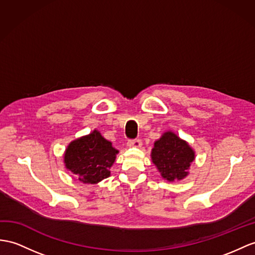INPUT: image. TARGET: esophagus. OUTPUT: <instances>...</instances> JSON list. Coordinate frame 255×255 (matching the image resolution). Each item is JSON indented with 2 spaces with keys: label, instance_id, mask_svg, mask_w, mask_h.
I'll use <instances>...</instances> for the list:
<instances>
[{
  "label": "esophagus",
  "instance_id": "1",
  "mask_svg": "<svg viewBox=\"0 0 255 255\" xmlns=\"http://www.w3.org/2000/svg\"><path fill=\"white\" fill-rule=\"evenodd\" d=\"M128 147H134V148H139L141 146V140L136 138V139H129L128 141Z\"/></svg>",
  "mask_w": 255,
  "mask_h": 255
}]
</instances>
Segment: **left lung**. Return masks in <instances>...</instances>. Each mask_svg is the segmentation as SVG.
<instances>
[{"label":"left lung","instance_id":"obj_1","mask_svg":"<svg viewBox=\"0 0 255 255\" xmlns=\"http://www.w3.org/2000/svg\"><path fill=\"white\" fill-rule=\"evenodd\" d=\"M151 159L166 181H181L188 175L189 166L195 160V151L187 141L169 131L154 141Z\"/></svg>","mask_w":255,"mask_h":255}]
</instances>
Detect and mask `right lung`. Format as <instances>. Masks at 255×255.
<instances>
[{
    "label": "right lung",
    "mask_w": 255,
    "mask_h": 255,
    "mask_svg": "<svg viewBox=\"0 0 255 255\" xmlns=\"http://www.w3.org/2000/svg\"><path fill=\"white\" fill-rule=\"evenodd\" d=\"M119 152L97 129L71 141L67 147L64 162L66 169L84 184H97L110 176L109 169Z\"/></svg>",
    "instance_id": "1"
}]
</instances>
